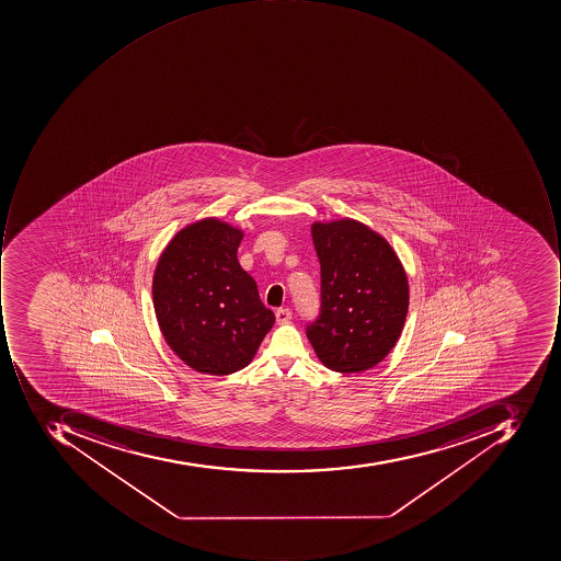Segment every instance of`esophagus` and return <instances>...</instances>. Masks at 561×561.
<instances>
[{"instance_id":"1","label":"esophagus","mask_w":561,"mask_h":561,"mask_svg":"<svg viewBox=\"0 0 561 561\" xmlns=\"http://www.w3.org/2000/svg\"><path fill=\"white\" fill-rule=\"evenodd\" d=\"M291 317H294V313H291L289 308H278V310H276V322H278L279 325L288 323L289 320H291Z\"/></svg>"}]
</instances>
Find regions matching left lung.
<instances>
[{
    "label": "left lung",
    "mask_w": 561,
    "mask_h": 561,
    "mask_svg": "<svg viewBox=\"0 0 561 561\" xmlns=\"http://www.w3.org/2000/svg\"><path fill=\"white\" fill-rule=\"evenodd\" d=\"M320 261L322 305L307 337L323 366L363 373L400 339L410 286L391 244L354 219L311 224Z\"/></svg>",
    "instance_id": "1"
}]
</instances>
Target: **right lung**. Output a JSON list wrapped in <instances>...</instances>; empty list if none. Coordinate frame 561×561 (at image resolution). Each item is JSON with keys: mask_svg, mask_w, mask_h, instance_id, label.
Returning a JSON list of instances; mask_svg holds the SVG:
<instances>
[{"mask_svg": "<svg viewBox=\"0 0 561 561\" xmlns=\"http://www.w3.org/2000/svg\"><path fill=\"white\" fill-rule=\"evenodd\" d=\"M242 236L216 217L197 220L173 236L154 267L158 325L197 373L228 376L248 366L275 323L239 264Z\"/></svg>", "mask_w": 561, "mask_h": 561, "instance_id": "obj_1", "label": "right lung"}]
</instances>
